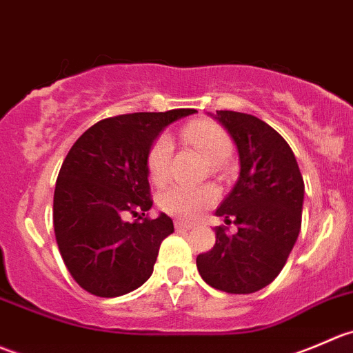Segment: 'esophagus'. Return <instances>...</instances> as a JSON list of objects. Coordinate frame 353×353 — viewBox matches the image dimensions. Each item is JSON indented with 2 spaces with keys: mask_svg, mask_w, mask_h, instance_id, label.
<instances>
[{
  "mask_svg": "<svg viewBox=\"0 0 353 353\" xmlns=\"http://www.w3.org/2000/svg\"><path fill=\"white\" fill-rule=\"evenodd\" d=\"M194 223H187V221H180V219H176L175 221V228L176 230H192L194 228Z\"/></svg>",
  "mask_w": 353,
  "mask_h": 353,
  "instance_id": "esophagus-1",
  "label": "esophagus"
}]
</instances>
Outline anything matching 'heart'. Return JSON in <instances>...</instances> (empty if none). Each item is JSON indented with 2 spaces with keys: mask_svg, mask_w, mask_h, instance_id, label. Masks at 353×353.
<instances>
[{
  "mask_svg": "<svg viewBox=\"0 0 353 353\" xmlns=\"http://www.w3.org/2000/svg\"><path fill=\"white\" fill-rule=\"evenodd\" d=\"M181 137L212 165H221L232 156V139L225 128L214 121H192L181 130ZM172 152L173 144L166 135H161L152 144L148 156V172L154 183H165L168 180ZM218 197L219 192L214 185H201V187L173 185L163 192L159 197V205L163 211L178 218L195 219L205 209L214 205Z\"/></svg>",
  "mask_w": 353,
  "mask_h": 353,
  "instance_id": "heart-1",
  "label": "heart"
}]
</instances>
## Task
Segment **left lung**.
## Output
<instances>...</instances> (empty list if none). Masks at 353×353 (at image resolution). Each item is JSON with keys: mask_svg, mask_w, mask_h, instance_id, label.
<instances>
[{"mask_svg": "<svg viewBox=\"0 0 353 353\" xmlns=\"http://www.w3.org/2000/svg\"><path fill=\"white\" fill-rule=\"evenodd\" d=\"M225 127L239 152L240 175L216 209V243L199 254L197 270L209 287L226 294H254L280 274L302 225L303 178L294 151L273 127L236 111L211 114Z\"/></svg>", "mask_w": 353, "mask_h": 353, "instance_id": "8db88e82", "label": "left lung"}]
</instances>
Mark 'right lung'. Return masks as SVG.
I'll return each instance as SVG.
<instances>
[{
	"instance_id": "right-lung-1",
	"label": "right lung",
	"mask_w": 353,
	"mask_h": 353,
	"mask_svg": "<svg viewBox=\"0 0 353 353\" xmlns=\"http://www.w3.org/2000/svg\"><path fill=\"white\" fill-rule=\"evenodd\" d=\"M195 110L106 118L83 132L63 161L54 188L58 249L73 280L96 296H120L142 287L163 240L173 233L152 208L148 156L158 135ZM127 214L138 216L130 223Z\"/></svg>"
}]
</instances>
